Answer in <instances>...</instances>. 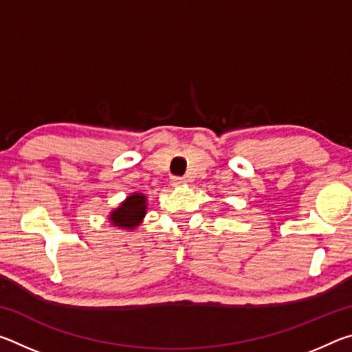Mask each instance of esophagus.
<instances>
[{"instance_id": "34e87169", "label": "esophagus", "mask_w": 352, "mask_h": 352, "mask_svg": "<svg viewBox=\"0 0 352 352\" xmlns=\"http://www.w3.org/2000/svg\"><path fill=\"white\" fill-rule=\"evenodd\" d=\"M184 183H186V180H184V178H182V177H172L170 178L172 186H182V184H184Z\"/></svg>"}]
</instances>
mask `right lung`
Listing matches in <instances>:
<instances>
[{
    "mask_svg": "<svg viewBox=\"0 0 352 352\" xmlns=\"http://www.w3.org/2000/svg\"><path fill=\"white\" fill-rule=\"evenodd\" d=\"M147 210V197L144 194L135 192L119 205L116 210H113L109 216V220L113 226L126 230H135L142 219L146 216Z\"/></svg>",
    "mask_w": 352,
    "mask_h": 352,
    "instance_id": "obj_1",
    "label": "right lung"
}]
</instances>
